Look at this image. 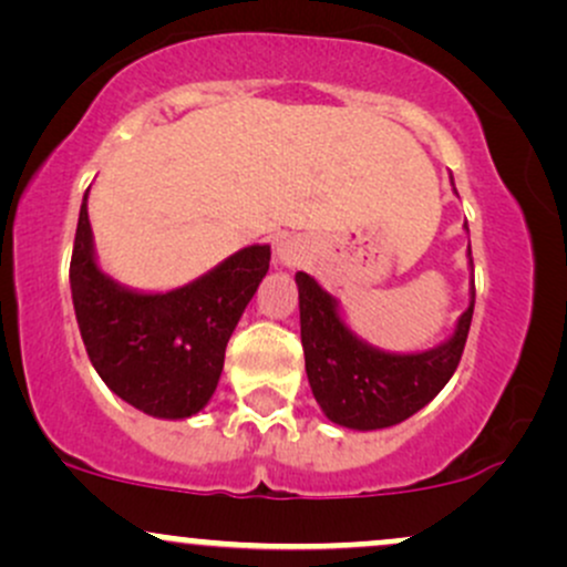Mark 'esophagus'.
<instances>
[{"label": "esophagus", "instance_id": "esophagus-1", "mask_svg": "<svg viewBox=\"0 0 567 567\" xmlns=\"http://www.w3.org/2000/svg\"><path fill=\"white\" fill-rule=\"evenodd\" d=\"M282 258H290V252H288V250H282Z\"/></svg>", "mask_w": 567, "mask_h": 567}]
</instances>
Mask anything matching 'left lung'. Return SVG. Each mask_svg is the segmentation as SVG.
I'll use <instances>...</instances> for the list:
<instances>
[{
  "mask_svg": "<svg viewBox=\"0 0 567 567\" xmlns=\"http://www.w3.org/2000/svg\"><path fill=\"white\" fill-rule=\"evenodd\" d=\"M296 282L306 375L333 424L362 432L400 424L429 405L458 368L474 315V290L451 341L421 354H386L351 336L333 296L309 275L298 271Z\"/></svg>",
  "mask_w": 567,
  "mask_h": 567,
  "instance_id": "left-lung-1",
  "label": "left lung"
}]
</instances>
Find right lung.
Masks as SVG:
<instances>
[{
  "label": "right lung",
  "instance_id": "add662e5",
  "mask_svg": "<svg viewBox=\"0 0 567 567\" xmlns=\"http://www.w3.org/2000/svg\"><path fill=\"white\" fill-rule=\"evenodd\" d=\"M269 245L234 252L186 288L143 296L101 275L84 194L71 298L90 362L116 396L157 419H188L207 405L226 343L269 271Z\"/></svg>",
  "mask_w": 567,
  "mask_h": 567
}]
</instances>
